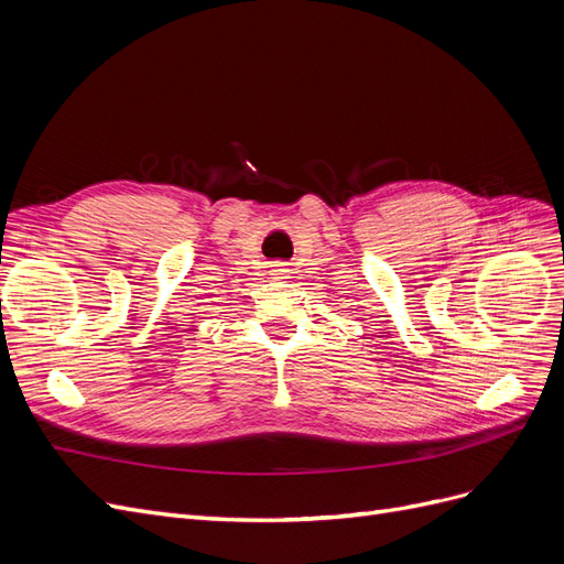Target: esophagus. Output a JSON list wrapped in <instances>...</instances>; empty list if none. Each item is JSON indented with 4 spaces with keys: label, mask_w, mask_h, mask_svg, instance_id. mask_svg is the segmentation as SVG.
I'll return each instance as SVG.
<instances>
[{
    "label": "esophagus",
    "mask_w": 564,
    "mask_h": 564,
    "mask_svg": "<svg viewBox=\"0 0 564 564\" xmlns=\"http://www.w3.org/2000/svg\"><path fill=\"white\" fill-rule=\"evenodd\" d=\"M272 275H275L278 280H286L289 278V270L284 268V263H275V265H272Z\"/></svg>",
    "instance_id": "34e87169"
}]
</instances>
